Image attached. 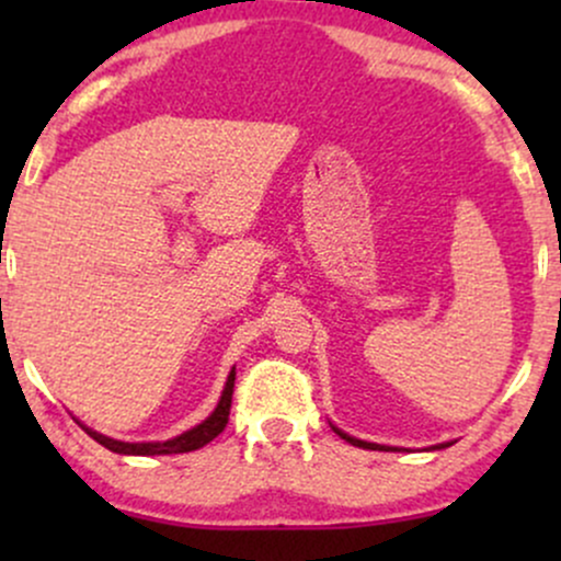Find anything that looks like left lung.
<instances>
[{
    "mask_svg": "<svg viewBox=\"0 0 561 561\" xmlns=\"http://www.w3.org/2000/svg\"><path fill=\"white\" fill-rule=\"evenodd\" d=\"M334 433H337L340 437H343L345 443H351V446H358V448H369V450H398V448H392V446H377V443H366V440H358V437H351L347 433H343V430H337V427H332ZM450 443H437V446H433L435 450L437 448H448Z\"/></svg>",
    "mask_w": 561,
    "mask_h": 561,
    "instance_id": "1",
    "label": "left lung"
}]
</instances>
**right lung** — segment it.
Instances as JSON below:
<instances>
[{
  "label": "right lung",
  "mask_w": 561,
  "mask_h": 561,
  "mask_svg": "<svg viewBox=\"0 0 561 561\" xmlns=\"http://www.w3.org/2000/svg\"><path fill=\"white\" fill-rule=\"evenodd\" d=\"M231 392H234V369L229 371V379L227 385H224V392H221V401L214 409V414L208 416L205 422H199L197 427L186 430V433L171 437V440H163V443H124V440H113V437H105L100 435L96 430L87 427V424H81V430L87 433L89 437H94L100 446H105L107 450H113V454H126V456H169V454H186V450H197L203 448L205 443L214 440L216 435L224 433V427H227L229 422V409H231Z\"/></svg>",
  "instance_id": "1"
}]
</instances>
